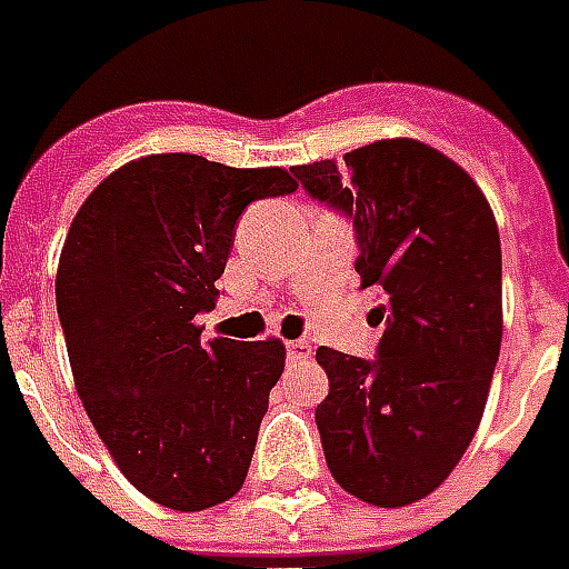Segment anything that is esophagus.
Segmentation results:
<instances>
[{"mask_svg":"<svg viewBox=\"0 0 569 569\" xmlns=\"http://www.w3.org/2000/svg\"><path fill=\"white\" fill-rule=\"evenodd\" d=\"M284 353H288V362L306 360V357L311 353V345H309V341H302V339L288 341V345H284Z\"/></svg>","mask_w":569,"mask_h":569,"instance_id":"obj_1","label":"esophagus"}]
</instances>
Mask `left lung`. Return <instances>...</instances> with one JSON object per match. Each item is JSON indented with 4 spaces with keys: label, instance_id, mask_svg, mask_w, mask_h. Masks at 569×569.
I'll list each match as a JSON object with an SVG mask.
<instances>
[{
    "label": "left lung",
    "instance_id": "obj_1",
    "mask_svg": "<svg viewBox=\"0 0 569 569\" xmlns=\"http://www.w3.org/2000/svg\"><path fill=\"white\" fill-rule=\"evenodd\" d=\"M306 194L353 221L360 288L381 290L375 360L318 348L327 468L375 507L441 486L480 426L501 353V237L482 191L420 140H378L341 164L293 168Z\"/></svg>",
    "mask_w": 569,
    "mask_h": 569
}]
</instances>
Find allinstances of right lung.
I'll use <instances>...</instances> for the list:
<instances>
[{
    "label": "right lung",
    "mask_w": 569,
    "mask_h": 569,
    "mask_svg": "<svg viewBox=\"0 0 569 569\" xmlns=\"http://www.w3.org/2000/svg\"><path fill=\"white\" fill-rule=\"evenodd\" d=\"M297 191L281 168L188 152L128 161L71 221L57 311L77 392L126 480L170 510L228 501L249 473L284 345L200 341L237 221Z\"/></svg>",
    "instance_id": "right-lung-1"
}]
</instances>
